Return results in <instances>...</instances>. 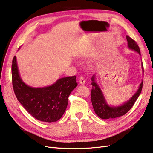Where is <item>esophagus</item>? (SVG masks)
<instances>
[{"instance_id": "obj_1", "label": "esophagus", "mask_w": 153, "mask_h": 153, "mask_svg": "<svg viewBox=\"0 0 153 153\" xmlns=\"http://www.w3.org/2000/svg\"><path fill=\"white\" fill-rule=\"evenodd\" d=\"M79 81L80 84H82V85H84V84H85V79H84V77H83V76L79 77Z\"/></svg>"}]
</instances>
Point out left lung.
Wrapping results in <instances>:
<instances>
[{
  "instance_id": "obj_1",
  "label": "left lung",
  "mask_w": 153,
  "mask_h": 153,
  "mask_svg": "<svg viewBox=\"0 0 153 153\" xmlns=\"http://www.w3.org/2000/svg\"><path fill=\"white\" fill-rule=\"evenodd\" d=\"M126 39L128 41V48L137 51L138 54L140 55V48L136 41L130 38L129 36H126ZM143 70V65H142ZM91 85H92V89L91 91V100L94 110L97 115L102 119H112L120 117L126 114L128 111L131 109V108L134 104L135 102L137 101V98L141 93L143 89V82L141 84L132 97L128 101L125 102L123 105L119 106H110L105 100L102 91L99 88V86L95 82V76L91 77Z\"/></svg>"
}]
</instances>
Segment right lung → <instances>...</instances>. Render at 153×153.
Here are the masks:
<instances>
[{
    "instance_id": "1",
    "label": "right lung",
    "mask_w": 153,
    "mask_h": 153,
    "mask_svg": "<svg viewBox=\"0 0 153 153\" xmlns=\"http://www.w3.org/2000/svg\"><path fill=\"white\" fill-rule=\"evenodd\" d=\"M12 83L16 98L30 115L45 123H54L62 117L69 94L76 88V76L59 79L44 88H32L21 79L16 56L12 62Z\"/></svg>"
}]
</instances>
